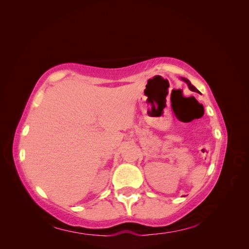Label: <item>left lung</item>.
<instances>
[{"instance_id":"left-lung-1","label":"left lung","mask_w":249,"mask_h":249,"mask_svg":"<svg viewBox=\"0 0 249 249\" xmlns=\"http://www.w3.org/2000/svg\"><path fill=\"white\" fill-rule=\"evenodd\" d=\"M180 80H182V81H184L185 83H186V84L188 85V87H189V89L191 90V91H196V88H195L192 84H191V83H190V81L189 80H188V79H186V78H180Z\"/></svg>"}]
</instances>
